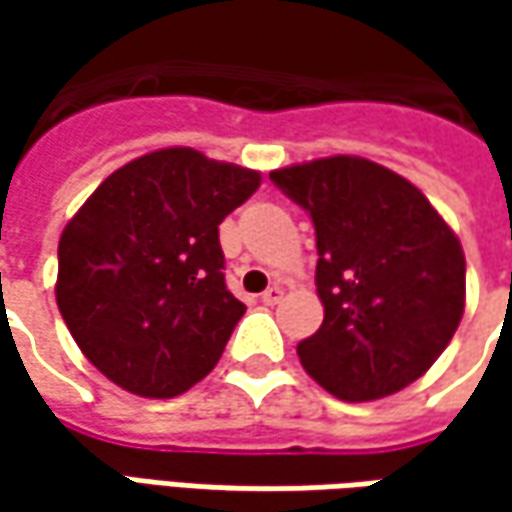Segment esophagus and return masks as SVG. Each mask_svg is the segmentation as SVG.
<instances>
[{"instance_id":"34e87169","label":"esophagus","mask_w":512,"mask_h":512,"mask_svg":"<svg viewBox=\"0 0 512 512\" xmlns=\"http://www.w3.org/2000/svg\"><path fill=\"white\" fill-rule=\"evenodd\" d=\"M282 296H285V290H282V287L270 285L265 293H262V302H265V305H279V302H282Z\"/></svg>"}]
</instances>
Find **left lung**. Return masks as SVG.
<instances>
[{
	"mask_svg": "<svg viewBox=\"0 0 512 512\" xmlns=\"http://www.w3.org/2000/svg\"><path fill=\"white\" fill-rule=\"evenodd\" d=\"M316 227L322 327L299 342L305 370L344 402L413 384L464 313V253L422 190L362 156L270 173Z\"/></svg>",
	"mask_w": 512,
	"mask_h": 512,
	"instance_id": "obj_1",
	"label": "left lung"
}]
</instances>
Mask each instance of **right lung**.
I'll list each match as a JSON object with an SVG mask.
<instances>
[{
    "mask_svg": "<svg viewBox=\"0 0 512 512\" xmlns=\"http://www.w3.org/2000/svg\"><path fill=\"white\" fill-rule=\"evenodd\" d=\"M262 173L165 148L113 170L59 239L56 305L88 362L170 399L222 359L245 305L225 285L219 225Z\"/></svg>",
    "mask_w": 512,
    "mask_h": 512,
    "instance_id": "right-lung-1",
    "label": "right lung"
}]
</instances>
